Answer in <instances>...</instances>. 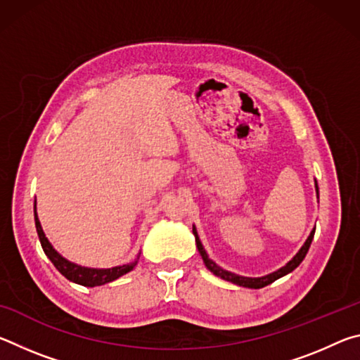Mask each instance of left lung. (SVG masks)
I'll use <instances>...</instances> for the list:
<instances>
[{
  "label": "left lung",
  "mask_w": 360,
  "mask_h": 360,
  "mask_svg": "<svg viewBox=\"0 0 360 360\" xmlns=\"http://www.w3.org/2000/svg\"><path fill=\"white\" fill-rule=\"evenodd\" d=\"M316 192H318V182H316ZM318 195H319V192H318ZM192 231H193V235H195V243H197L198 252H200V255H202L205 265H206V268H208L210 271L214 273L216 276H221L222 279H225V281H230V283H233V284L243 285V288H251V289L265 288V285L271 284L273 281H276V279H279L281 276L288 275V273H290L292 270H295V268L302 264V260L304 259V255H307L309 246H311L313 236H314V230H313L311 233H309L308 240L304 241V245L302 246L300 251H298V252L295 254V257L292 259V260L289 262V264H285L283 268H279L278 271L271 273V275H266V276H264V278H245V276L235 275V273H230V271H227V270H222L221 266H217V265L214 264V262L210 260V259H208V254H206V251L203 249L202 241H200V238H198L197 230H195V227L192 229Z\"/></svg>",
  "instance_id": "1"
}]
</instances>
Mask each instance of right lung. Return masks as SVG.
Here are the masks:
<instances>
[{"label":"right lung","mask_w":360,"mask_h":360,"mask_svg":"<svg viewBox=\"0 0 360 360\" xmlns=\"http://www.w3.org/2000/svg\"><path fill=\"white\" fill-rule=\"evenodd\" d=\"M34 224H36V231H38V236H39V241H41V246H42V251L47 255L51 262L53 264V266L57 268V270L62 273V275L70 279V281L76 283V284H81L85 285V288H95V285H103L106 283H111L114 279L120 278L122 275H125V273L131 271L135 265L138 264V259L135 262H131L129 265H122V266H114V268H105V270H96V268H85L81 265H76V264H71L66 259H63L62 255H60L56 249L52 248L51 243L46 238L44 231H42V227L39 224V219L38 214H36V203H34Z\"/></svg>","instance_id":"add662e5"}]
</instances>
